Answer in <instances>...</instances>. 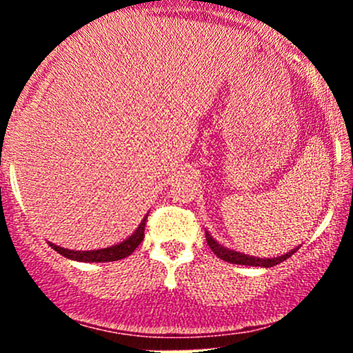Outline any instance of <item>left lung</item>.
<instances>
[{
    "label": "left lung",
    "mask_w": 353,
    "mask_h": 353,
    "mask_svg": "<svg viewBox=\"0 0 353 353\" xmlns=\"http://www.w3.org/2000/svg\"><path fill=\"white\" fill-rule=\"evenodd\" d=\"M205 241H208L210 250H212L217 257H221L222 261L230 262V264L252 265V267H274V265L281 264V262H283V261H287V259H289L294 252H297V249H299L297 247V249L290 250V252L279 255V257H274V259H259V257H250V255H244L241 252H234V250L225 249V247L217 244V242L210 237L209 232H205Z\"/></svg>",
    "instance_id": "left-lung-1"
}]
</instances>
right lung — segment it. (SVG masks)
<instances>
[{"label": "right lung", "mask_w": 353, "mask_h": 353, "mask_svg": "<svg viewBox=\"0 0 353 353\" xmlns=\"http://www.w3.org/2000/svg\"><path fill=\"white\" fill-rule=\"evenodd\" d=\"M145 216L143 219V222L139 224V228L136 229V232L132 234L131 237L125 239L124 242L121 244L108 247V249H99V250H70V249H63V247H58L54 244H50L56 252L64 255V257L72 259V261H79V262H112V261H119V259L128 257L136 250V247L143 242L144 239V229H145Z\"/></svg>", "instance_id": "right-lung-1"}]
</instances>
